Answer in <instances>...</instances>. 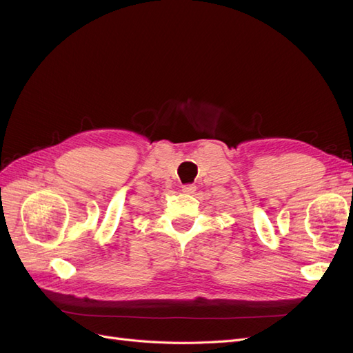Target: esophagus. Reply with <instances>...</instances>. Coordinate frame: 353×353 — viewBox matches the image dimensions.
Returning <instances> with one entry per match:
<instances>
[{
  "label": "esophagus",
  "instance_id": "esophagus-1",
  "mask_svg": "<svg viewBox=\"0 0 353 353\" xmlns=\"http://www.w3.org/2000/svg\"><path fill=\"white\" fill-rule=\"evenodd\" d=\"M194 191H196V185L194 184H185V185H183V193H185V194H194Z\"/></svg>",
  "mask_w": 353,
  "mask_h": 353
}]
</instances>
